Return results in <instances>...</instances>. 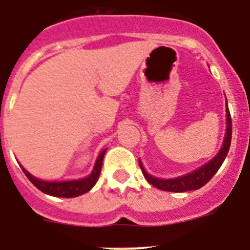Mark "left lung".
<instances>
[{"label": "left lung", "instance_id": "1", "mask_svg": "<svg viewBox=\"0 0 250 250\" xmlns=\"http://www.w3.org/2000/svg\"><path fill=\"white\" fill-rule=\"evenodd\" d=\"M230 140H232V119H230L228 103H227L226 99V134H224L223 144H222L221 150L218 151V153H217L213 159L206 162L202 166L197 167L196 170H192L191 172H187L185 175L171 178L155 177V176L147 173L145 168H144V165L140 159H139V165H140L141 171H143L144 176L147 180V182L151 183L156 188L167 192L193 191V189H198L205 186L206 183L216 175L217 171L219 170V167L223 164L224 159L227 157V153L229 151Z\"/></svg>", "mask_w": 250, "mask_h": 250}]
</instances>
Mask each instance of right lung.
Segmentation results:
<instances>
[{
	"mask_svg": "<svg viewBox=\"0 0 250 250\" xmlns=\"http://www.w3.org/2000/svg\"><path fill=\"white\" fill-rule=\"evenodd\" d=\"M107 148H103L98 155L95 164H94L93 170L88 176L82 178H77V180H64V181H44L41 178L36 177L32 173L21 165V168L23 170L24 175L28 177V180L33 183L37 188L42 191L43 193L49 194V196L54 197H63V198H73V197L82 196V194L86 193L90 191L95 183H97L98 178L100 176V171H102L103 160H104L105 152Z\"/></svg>",
	"mask_w": 250,
	"mask_h": 250,
	"instance_id": "right-lung-1",
	"label": "right lung"
}]
</instances>
